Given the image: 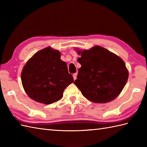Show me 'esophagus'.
<instances>
[{"label": "esophagus", "mask_w": 147, "mask_h": 147, "mask_svg": "<svg viewBox=\"0 0 147 147\" xmlns=\"http://www.w3.org/2000/svg\"><path fill=\"white\" fill-rule=\"evenodd\" d=\"M73 78H74V80H76V78H77V74L75 73V74H73Z\"/></svg>", "instance_id": "34e87169"}]
</instances>
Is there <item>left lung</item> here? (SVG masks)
Listing matches in <instances>:
<instances>
[{"label": "left lung", "instance_id": "obj_1", "mask_svg": "<svg viewBox=\"0 0 147 147\" xmlns=\"http://www.w3.org/2000/svg\"><path fill=\"white\" fill-rule=\"evenodd\" d=\"M82 65L74 84L88 100L104 104L113 100L126 85L129 73L120 57L100 46L76 49Z\"/></svg>", "mask_w": 147, "mask_h": 147}]
</instances>
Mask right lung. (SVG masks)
I'll list each match as a JSON object with an SVG mask.
<instances>
[{"instance_id":"obj_1","label":"right lung","mask_w":147,"mask_h":147,"mask_svg":"<svg viewBox=\"0 0 147 147\" xmlns=\"http://www.w3.org/2000/svg\"><path fill=\"white\" fill-rule=\"evenodd\" d=\"M61 52L48 47L27 61L21 72V82L30 98L51 104L62 98L65 88L74 82Z\"/></svg>"}]
</instances>
